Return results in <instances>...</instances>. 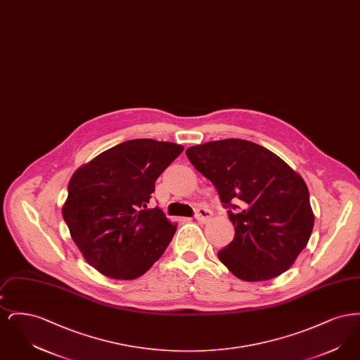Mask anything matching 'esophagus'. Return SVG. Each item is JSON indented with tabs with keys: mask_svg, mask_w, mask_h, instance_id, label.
I'll list each match as a JSON object with an SVG mask.
<instances>
[{
	"mask_svg": "<svg viewBox=\"0 0 360 360\" xmlns=\"http://www.w3.org/2000/svg\"><path fill=\"white\" fill-rule=\"evenodd\" d=\"M194 217H195L198 221L205 223V221H207V220L212 217V210L207 209L205 206H200V207L195 210Z\"/></svg>",
	"mask_w": 360,
	"mask_h": 360,
	"instance_id": "obj_1",
	"label": "esophagus"
}]
</instances>
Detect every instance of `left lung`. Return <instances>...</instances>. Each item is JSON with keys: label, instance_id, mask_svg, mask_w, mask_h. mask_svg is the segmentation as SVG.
Returning a JSON list of instances; mask_svg holds the SVG:
<instances>
[{"label": "left lung", "instance_id": "left-lung-1", "mask_svg": "<svg viewBox=\"0 0 360 360\" xmlns=\"http://www.w3.org/2000/svg\"><path fill=\"white\" fill-rule=\"evenodd\" d=\"M228 209L235 238L217 252L247 282L285 273L308 244L314 216L307 184L279 156L257 143L225 139L186 150Z\"/></svg>", "mask_w": 360, "mask_h": 360}]
</instances>
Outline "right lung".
I'll return each mask as SVG.
<instances>
[{
  "instance_id": "1",
  "label": "right lung",
  "mask_w": 360,
  "mask_h": 360,
  "mask_svg": "<svg viewBox=\"0 0 360 360\" xmlns=\"http://www.w3.org/2000/svg\"><path fill=\"white\" fill-rule=\"evenodd\" d=\"M184 147L134 139L103 151L74 172L62 209L86 262L115 279H135L163 255L176 225L155 206V181Z\"/></svg>"
}]
</instances>
